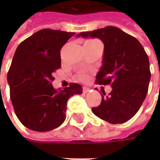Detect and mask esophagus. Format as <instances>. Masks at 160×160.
<instances>
[{"label": "esophagus", "mask_w": 160, "mask_h": 160, "mask_svg": "<svg viewBox=\"0 0 160 160\" xmlns=\"http://www.w3.org/2000/svg\"><path fill=\"white\" fill-rule=\"evenodd\" d=\"M88 92H89V88H88V87H83V92H84V93H87Z\"/></svg>", "instance_id": "obj_1"}]
</instances>
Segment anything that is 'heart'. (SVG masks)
I'll return each mask as SVG.
<instances>
[{
    "instance_id": "obj_1",
    "label": "heart",
    "mask_w": 160,
    "mask_h": 160,
    "mask_svg": "<svg viewBox=\"0 0 160 160\" xmlns=\"http://www.w3.org/2000/svg\"><path fill=\"white\" fill-rule=\"evenodd\" d=\"M78 77H79V79H80V80H84V79L87 77V75H86L84 73H80V74L78 75Z\"/></svg>"
}]
</instances>
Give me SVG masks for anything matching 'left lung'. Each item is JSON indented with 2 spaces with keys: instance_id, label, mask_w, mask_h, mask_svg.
<instances>
[{
  "instance_id": "obj_1",
  "label": "left lung",
  "mask_w": 160,
  "mask_h": 160,
  "mask_svg": "<svg viewBox=\"0 0 160 160\" xmlns=\"http://www.w3.org/2000/svg\"><path fill=\"white\" fill-rule=\"evenodd\" d=\"M77 37L98 38L104 42L103 66L96 75L98 85L112 90L92 111L112 124L123 123L137 113L146 98L151 78L149 59L135 38L115 27L79 33Z\"/></svg>"
}]
</instances>
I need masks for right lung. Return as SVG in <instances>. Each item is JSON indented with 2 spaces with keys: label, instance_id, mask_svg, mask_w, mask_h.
<instances>
[{
  "label": "right lung",
  "instance_id": "obj_1",
  "mask_svg": "<svg viewBox=\"0 0 160 160\" xmlns=\"http://www.w3.org/2000/svg\"><path fill=\"white\" fill-rule=\"evenodd\" d=\"M74 32L42 29L19 43L8 73L10 98L17 118L29 129L46 132L65 121L67 102L82 87L70 83L63 90L52 86L61 68L60 50Z\"/></svg>",
  "mask_w": 160,
  "mask_h": 160
}]
</instances>
